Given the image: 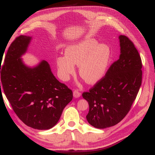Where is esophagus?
I'll list each match as a JSON object with an SVG mask.
<instances>
[{"mask_svg":"<svg viewBox=\"0 0 155 155\" xmlns=\"http://www.w3.org/2000/svg\"><path fill=\"white\" fill-rule=\"evenodd\" d=\"M81 94L78 92V90H74V92H73V96L75 97V98H78V97H81Z\"/></svg>","mask_w":155,"mask_h":155,"instance_id":"esophagus-1","label":"esophagus"}]
</instances>
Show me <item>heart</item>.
<instances>
[{"label": "heart", "mask_w": 155, "mask_h": 155, "mask_svg": "<svg viewBox=\"0 0 155 155\" xmlns=\"http://www.w3.org/2000/svg\"><path fill=\"white\" fill-rule=\"evenodd\" d=\"M111 58V50L106 44H99L94 38L67 46L65 55L56 58L58 73L61 80L67 81L78 65V74L86 83L94 84L104 78Z\"/></svg>", "instance_id": "b5f03b06"}]
</instances>
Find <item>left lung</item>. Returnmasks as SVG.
Wrapping results in <instances>:
<instances>
[{"mask_svg":"<svg viewBox=\"0 0 155 155\" xmlns=\"http://www.w3.org/2000/svg\"><path fill=\"white\" fill-rule=\"evenodd\" d=\"M120 54L101 81L82 97L89 104L88 123L104 129L120 122L136 100L142 81V63L134 43L124 35L118 37Z\"/></svg>","mask_w":155,"mask_h":155,"instance_id":"obj_1","label":"left lung"}]
</instances>
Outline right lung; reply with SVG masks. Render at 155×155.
Masks as SVG:
<instances>
[{"instance_id": "1", "label": "right lung", "mask_w": 155, "mask_h": 155, "mask_svg": "<svg viewBox=\"0 0 155 155\" xmlns=\"http://www.w3.org/2000/svg\"><path fill=\"white\" fill-rule=\"evenodd\" d=\"M31 39L32 37L21 35L12 42L0 67L1 87L14 111L25 124L48 130L59 121L63 109L72 100L73 92L57 80L46 61L32 67L23 63L21 57Z\"/></svg>"}]
</instances>
